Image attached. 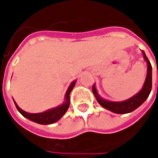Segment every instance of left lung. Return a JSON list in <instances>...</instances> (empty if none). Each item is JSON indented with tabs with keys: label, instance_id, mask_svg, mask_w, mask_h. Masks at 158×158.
I'll return each mask as SVG.
<instances>
[{
	"label": "left lung",
	"instance_id": "1",
	"mask_svg": "<svg viewBox=\"0 0 158 158\" xmlns=\"http://www.w3.org/2000/svg\"><path fill=\"white\" fill-rule=\"evenodd\" d=\"M142 54H143L144 60H146L147 65H148V72H147V78L141 90L128 99H126L123 101H111V100L105 99L102 97H100L96 89V85L94 84L92 87V91H93L96 99L100 104V106H102L104 108L110 110L111 112L116 113V114H127V113H130L134 111L146 101V99L148 98L150 94L151 89H152V67L144 50H142Z\"/></svg>",
	"mask_w": 158,
	"mask_h": 158
}]
</instances>
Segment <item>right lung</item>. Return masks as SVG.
Here are the masks:
<instances>
[{
	"label": "right lung",
	"instance_id": "1",
	"mask_svg": "<svg viewBox=\"0 0 158 158\" xmlns=\"http://www.w3.org/2000/svg\"><path fill=\"white\" fill-rule=\"evenodd\" d=\"M76 81L77 80H74L70 83V85L69 86V88L66 91V94H65L64 102L56 108H50V109H48V110L41 112V113H28V112L22 110V108L17 105V103L15 101H14V104L18 109V111L26 118L35 122V123H38V124H40V125L53 124L58 120H60L63 117L65 113L67 112L68 108L69 107V94L71 92V90L73 89V88L76 84Z\"/></svg>",
	"mask_w": 158,
	"mask_h": 158
}]
</instances>
